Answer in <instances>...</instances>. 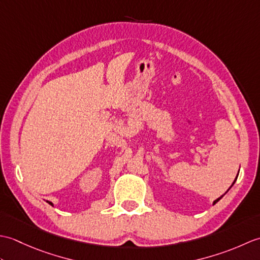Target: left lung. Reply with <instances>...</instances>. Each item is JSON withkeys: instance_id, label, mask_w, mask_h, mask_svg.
Instances as JSON below:
<instances>
[{"instance_id": "8db88e82", "label": "left lung", "mask_w": 260, "mask_h": 260, "mask_svg": "<svg viewBox=\"0 0 260 260\" xmlns=\"http://www.w3.org/2000/svg\"><path fill=\"white\" fill-rule=\"evenodd\" d=\"M238 173H239V172H238ZM237 178H238V175H237ZM237 178H236V180H237ZM236 180L234 181V183H233V185L235 184V182H236ZM233 185H231V186H233ZM231 186H230V187H231ZM230 187H229V189H228V191L230 190ZM228 191H227V192H228ZM227 192H225V193H227ZM223 196H224V194H223ZM223 196H221V197H220V198H218V199H217V200H214V201H213V204H215V203H217V202H218V201L220 200V199H221V198H222Z\"/></svg>"}]
</instances>
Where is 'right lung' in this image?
<instances>
[{
  "label": "right lung",
  "mask_w": 260,
  "mask_h": 260,
  "mask_svg": "<svg viewBox=\"0 0 260 260\" xmlns=\"http://www.w3.org/2000/svg\"><path fill=\"white\" fill-rule=\"evenodd\" d=\"M49 204H51V206H53V203L52 202H50V201H47Z\"/></svg>",
  "instance_id": "right-lung-1"
}]
</instances>
